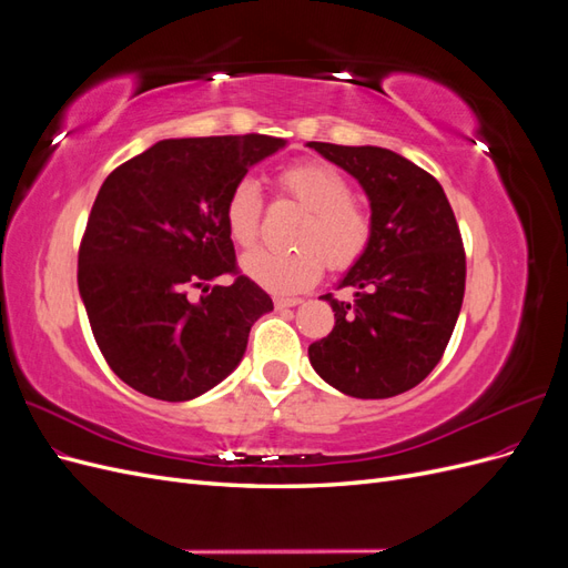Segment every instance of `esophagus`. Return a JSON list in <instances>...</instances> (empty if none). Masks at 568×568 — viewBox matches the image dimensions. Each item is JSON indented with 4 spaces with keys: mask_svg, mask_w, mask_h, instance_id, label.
<instances>
[{
    "mask_svg": "<svg viewBox=\"0 0 568 568\" xmlns=\"http://www.w3.org/2000/svg\"><path fill=\"white\" fill-rule=\"evenodd\" d=\"M301 303V298H286V296H274V307H294V305H298Z\"/></svg>",
    "mask_w": 568,
    "mask_h": 568,
    "instance_id": "34e87169",
    "label": "esophagus"
}]
</instances>
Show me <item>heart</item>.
I'll return each mask as SVG.
<instances>
[{
  "mask_svg": "<svg viewBox=\"0 0 568 568\" xmlns=\"http://www.w3.org/2000/svg\"><path fill=\"white\" fill-rule=\"evenodd\" d=\"M277 192L305 209L296 230L298 248H257L248 253L242 267L248 277L272 294H298L311 288L324 272L348 270L365 255L372 242V213L351 196V184L336 168L322 161H298L284 165L277 178ZM263 194L255 180L242 178L227 194L225 225L232 242L251 248L261 236Z\"/></svg>",
  "mask_w": 568,
  "mask_h": 568,
  "instance_id": "b5f03b06",
  "label": "heart"
}]
</instances>
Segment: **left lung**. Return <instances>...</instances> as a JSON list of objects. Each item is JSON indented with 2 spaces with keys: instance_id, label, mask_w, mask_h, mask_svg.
I'll return each mask as SVG.
<instances>
[{
  "instance_id": "1",
  "label": "left lung",
  "mask_w": 568,
  "mask_h": 568,
  "mask_svg": "<svg viewBox=\"0 0 568 568\" xmlns=\"http://www.w3.org/2000/svg\"><path fill=\"white\" fill-rule=\"evenodd\" d=\"M351 173L372 205V242L338 288L322 296L334 329L307 355L326 384L353 398H393L440 363L459 317L467 257L450 201L434 175L382 146L311 142Z\"/></svg>"
}]
</instances>
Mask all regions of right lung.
Segmentation results:
<instances>
[{
	"mask_svg": "<svg viewBox=\"0 0 568 568\" xmlns=\"http://www.w3.org/2000/svg\"><path fill=\"white\" fill-rule=\"evenodd\" d=\"M286 142L267 134L163 140L101 184L78 251V288L97 346L120 382L182 403L242 363L272 298L236 265L225 201ZM230 273V287L207 284ZM189 287L204 296L192 304Z\"/></svg>",
	"mask_w": 568,
	"mask_h": 568,
	"instance_id": "obj_1",
	"label": "right lung"
}]
</instances>
